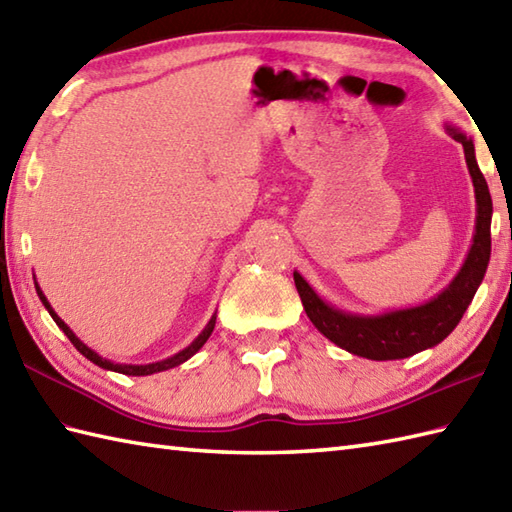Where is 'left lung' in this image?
<instances>
[{"label": "left lung", "instance_id": "obj_1", "mask_svg": "<svg viewBox=\"0 0 512 512\" xmlns=\"http://www.w3.org/2000/svg\"><path fill=\"white\" fill-rule=\"evenodd\" d=\"M447 132L464 147V158L475 187L477 217L469 255H466L460 273L438 297L416 308L385 312L378 317H363V314H350L328 306L310 288L308 281L295 273V286L303 310L314 323V328L325 339L339 345L341 350L372 358V361H396V358H407L438 345L455 330V325L464 317L466 308L471 306L475 292L482 284L488 259H491L493 200L482 171L477 167L473 140L451 125H447Z\"/></svg>", "mask_w": 512, "mask_h": 512}]
</instances>
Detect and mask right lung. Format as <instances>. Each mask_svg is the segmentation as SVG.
<instances>
[{"label": "right lung", "instance_id": "obj_1", "mask_svg": "<svg viewBox=\"0 0 512 512\" xmlns=\"http://www.w3.org/2000/svg\"><path fill=\"white\" fill-rule=\"evenodd\" d=\"M35 288H37V295H39L41 303H43V306H46V310L50 312V317H52V319H54V323H57L59 328L63 330V334L68 336L70 343L76 347V350H79V352H81L85 358H88V361H92L94 365H99V367H103V369H112V372H118V374H127V376H149V374H156V372H165V369H171V367H178L180 363L189 361V358H191L195 352L200 350V347L206 343V339H209L211 332H213V328H215V314H213L211 321L206 323V328L200 332L198 339H195L189 347H184L182 352H178V354H173V356L165 358V361L149 363V365H121V363H112V361H107V358H103V356L96 354L94 350H90V347L85 345L81 339H76V334L68 328V325H65V323L61 321L59 314L52 310V306L48 303L46 295H43L41 288L37 286V281H35Z\"/></svg>", "mask_w": 512, "mask_h": 512}]
</instances>
